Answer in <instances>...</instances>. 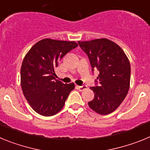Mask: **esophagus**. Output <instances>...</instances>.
Segmentation results:
<instances>
[{"instance_id": "esophagus-1", "label": "esophagus", "mask_w": 150, "mask_h": 150, "mask_svg": "<svg viewBox=\"0 0 150 150\" xmlns=\"http://www.w3.org/2000/svg\"><path fill=\"white\" fill-rule=\"evenodd\" d=\"M76 87H77V88L79 90V91H84V90H86L87 88V86H85V85H83V86H76Z\"/></svg>"}]
</instances>
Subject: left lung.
<instances>
[{
  "label": "left lung",
  "mask_w": 150,
  "mask_h": 150,
  "mask_svg": "<svg viewBox=\"0 0 150 150\" xmlns=\"http://www.w3.org/2000/svg\"><path fill=\"white\" fill-rule=\"evenodd\" d=\"M88 57L92 72L98 70L96 86L91 87L95 98L88 103L95 112L107 115L116 110L128 94L131 65L128 57L114 42L106 38L78 41Z\"/></svg>",
  "instance_id": "8db88e82"
}]
</instances>
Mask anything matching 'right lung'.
<instances>
[{
  "label": "right lung",
  "instance_id": "obj_1",
  "mask_svg": "<svg viewBox=\"0 0 150 150\" xmlns=\"http://www.w3.org/2000/svg\"><path fill=\"white\" fill-rule=\"evenodd\" d=\"M74 41L43 39L30 48L21 67V86L24 96L40 115L51 116L63 108L74 83L64 84L55 78V67L71 50L77 47Z\"/></svg>",
  "mask_w": 150,
  "mask_h": 150
}]
</instances>
